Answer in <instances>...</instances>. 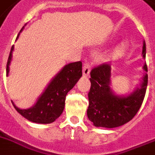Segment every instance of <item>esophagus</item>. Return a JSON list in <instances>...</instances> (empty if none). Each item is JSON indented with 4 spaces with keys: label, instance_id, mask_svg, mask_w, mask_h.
I'll return each instance as SVG.
<instances>
[{
    "label": "esophagus",
    "instance_id": "obj_1",
    "mask_svg": "<svg viewBox=\"0 0 155 155\" xmlns=\"http://www.w3.org/2000/svg\"><path fill=\"white\" fill-rule=\"evenodd\" d=\"M90 68H91V65H90V63L88 60H86L84 62V68H83V74L84 75H88L90 73Z\"/></svg>",
    "mask_w": 155,
    "mask_h": 155
}]
</instances>
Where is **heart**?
<instances>
[{
  "label": "heart",
  "mask_w": 155,
  "mask_h": 155,
  "mask_svg": "<svg viewBox=\"0 0 155 155\" xmlns=\"http://www.w3.org/2000/svg\"><path fill=\"white\" fill-rule=\"evenodd\" d=\"M125 44L120 45V47H118L114 51V52H113V56L118 57V56L121 55V54H122L123 51H125Z\"/></svg>",
  "instance_id": "obj_1"
}]
</instances>
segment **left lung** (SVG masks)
I'll return each mask as SVG.
<instances>
[{
  "instance_id": "1",
  "label": "left lung",
  "mask_w": 155,
  "mask_h": 155,
  "mask_svg": "<svg viewBox=\"0 0 155 155\" xmlns=\"http://www.w3.org/2000/svg\"><path fill=\"white\" fill-rule=\"evenodd\" d=\"M146 43L142 48L146 56ZM111 66L104 63L93 68L90 72L91 87L88 92L87 117L97 127L115 128L125 125L134 117L144 100L148 75L146 74L140 88L128 97H119L113 94L109 87ZM144 70L147 71V63Z\"/></svg>"
}]
</instances>
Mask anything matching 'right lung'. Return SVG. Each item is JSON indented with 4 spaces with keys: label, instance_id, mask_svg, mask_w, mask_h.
<instances>
[{
    "label": "right lung",
    "instance_id": "obj_1",
    "mask_svg": "<svg viewBox=\"0 0 155 155\" xmlns=\"http://www.w3.org/2000/svg\"><path fill=\"white\" fill-rule=\"evenodd\" d=\"M23 30V28L21 31ZM20 31V32H21ZM18 36L16 39H18ZM13 46L11 47L6 65V75H8V66L12 58ZM82 76V62L69 63L50 83L47 89L38 100L37 103L29 109H20L13 105L18 113L27 120L38 124H50L62 114L65 105L66 96Z\"/></svg>",
    "mask_w": 155,
    "mask_h": 155
}]
</instances>
